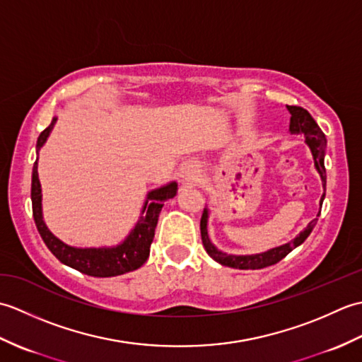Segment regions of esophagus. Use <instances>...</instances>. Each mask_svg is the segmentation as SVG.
Listing matches in <instances>:
<instances>
[{"label":"esophagus","mask_w":362,"mask_h":362,"mask_svg":"<svg viewBox=\"0 0 362 362\" xmlns=\"http://www.w3.org/2000/svg\"><path fill=\"white\" fill-rule=\"evenodd\" d=\"M182 179L185 182H194L197 177H199V173H201V169H199V165L196 163V161L189 160V161H185V163L182 165Z\"/></svg>","instance_id":"obj_1"}]
</instances>
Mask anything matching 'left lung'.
Returning a JSON list of instances; mask_svg holds the SVG:
<instances>
[{"label":"left lung","mask_w":362,"mask_h":362,"mask_svg":"<svg viewBox=\"0 0 362 362\" xmlns=\"http://www.w3.org/2000/svg\"><path fill=\"white\" fill-rule=\"evenodd\" d=\"M288 110L291 113V124L289 130L291 134H303L306 138V143H308L310 149L313 152L314 157V165H316L317 173L320 174L322 183H324V188L327 187V174H325V165H324V157H325V146H327V138L325 134L322 132L320 127L317 126V122L314 121V118L310 115L308 110L302 109V107L297 105H286ZM324 196L320 199V205L324 202ZM320 214V211H319ZM206 219H209V210L204 209L202 218H201V236H202V243L206 253L214 259L221 263L222 266L227 267H235V269H263L267 266L276 264L279 261H281L284 257L288 255L289 252L294 250L297 245L302 244L306 238L310 236L313 232L314 226H316L317 219H313L306 228L300 233L294 241H291L284 245H280V247H275L267 250L264 253H258V255H227V253L218 250L214 245L210 243L209 233H206Z\"/></svg>","instance_id":"1"}]
</instances>
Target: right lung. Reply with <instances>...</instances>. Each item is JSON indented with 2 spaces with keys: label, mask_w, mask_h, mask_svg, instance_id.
I'll return each instance as SVG.
<instances>
[{
  "label": "right lung",
  "mask_w": 362,
  "mask_h": 362,
  "mask_svg": "<svg viewBox=\"0 0 362 362\" xmlns=\"http://www.w3.org/2000/svg\"><path fill=\"white\" fill-rule=\"evenodd\" d=\"M57 118H52L51 124L46 127L37 138V153L45 144L51 129ZM177 183L153 189L148 194V201L144 204L143 216L136 222L135 228L126 238L124 243L110 249H78L64 244L54 236L48 227L45 226L42 218V188L38 180L37 161L33 168V188H30V199H33V216L38 233H40L46 247L56 257L60 263L70 266L76 271L91 276H117L126 272H132L141 267L149 257L151 244L156 235V227L158 222V214L163 209L165 201L175 196Z\"/></svg>",
  "instance_id": "right-lung-1"
}]
</instances>
